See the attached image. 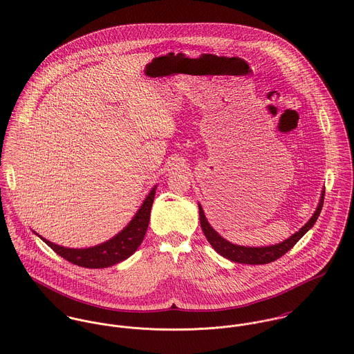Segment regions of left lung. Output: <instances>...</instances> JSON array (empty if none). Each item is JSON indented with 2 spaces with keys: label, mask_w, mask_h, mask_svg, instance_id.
<instances>
[{
  "label": "left lung",
  "mask_w": 354,
  "mask_h": 354,
  "mask_svg": "<svg viewBox=\"0 0 354 354\" xmlns=\"http://www.w3.org/2000/svg\"><path fill=\"white\" fill-rule=\"evenodd\" d=\"M324 202V191L322 192V198L320 203L315 211V214L312 215V218L304 225L303 227L295 233L292 237H289L288 240H285L281 244L277 245H271V247H261V248H252V247H240V245H234L229 241H226L225 239H222L207 222L204 212H203L202 207L199 204V215H201V225H202L203 233L207 239V241L211 244V247L222 254L223 257L234 261V263H244V264H267L271 263L277 259H279L281 256H283L288 251H290L297 241L303 237L304 234L315 225L322 207Z\"/></svg>",
  "instance_id": "1"
}]
</instances>
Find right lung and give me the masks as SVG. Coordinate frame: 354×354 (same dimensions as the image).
Returning <instances> with one entry per match:
<instances>
[{
  "instance_id": "add662e5",
  "label": "right lung",
  "mask_w": 354,
  "mask_h": 354,
  "mask_svg": "<svg viewBox=\"0 0 354 354\" xmlns=\"http://www.w3.org/2000/svg\"><path fill=\"white\" fill-rule=\"evenodd\" d=\"M153 196H155V187L152 188L150 195L142 204L140 209L136 212L131 223L114 239L103 243L101 245L86 248V250H69V248L55 245L42 237L41 239L50 247L54 252L76 266L86 267V268H104V267L114 266L128 259L142 244L150 222Z\"/></svg>"
}]
</instances>
